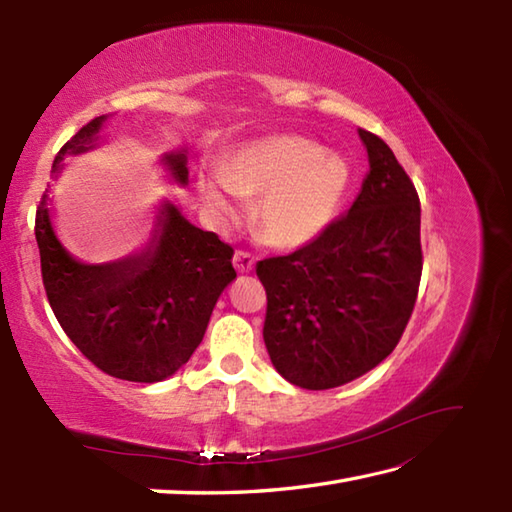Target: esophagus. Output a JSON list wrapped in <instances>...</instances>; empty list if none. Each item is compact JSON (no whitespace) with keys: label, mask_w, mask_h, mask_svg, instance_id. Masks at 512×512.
I'll return each mask as SVG.
<instances>
[{"label":"esophagus","mask_w":512,"mask_h":512,"mask_svg":"<svg viewBox=\"0 0 512 512\" xmlns=\"http://www.w3.org/2000/svg\"><path fill=\"white\" fill-rule=\"evenodd\" d=\"M233 266L237 268V273H250V270H253V266H255V257L250 255V253H246V250H237V253L233 255Z\"/></svg>","instance_id":"1"}]
</instances>
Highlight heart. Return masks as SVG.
I'll return each instance as SVG.
<instances>
[{
  "mask_svg": "<svg viewBox=\"0 0 512 512\" xmlns=\"http://www.w3.org/2000/svg\"><path fill=\"white\" fill-rule=\"evenodd\" d=\"M350 184L347 160L301 134L248 140L217 162V169L198 173L200 202L220 222H233L239 215L237 195H259L253 209L255 231L281 248H297L319 237L339 213Z\"/></svg>",
  "mask_w": 512,
  "mask_h": 512,
  "instance_id": "heart-1",
  "label": "heart"
}]
</instances>
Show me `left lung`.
Returning a JSON list of instances; mask_svg holds the SVG:
<instances>
[{
    "label": "left lung",
    "instance_id": "8db88e82",
    "mask_svg": "<svg viewBox=\"0 0 512 512\" xmlns=\"http://www.w3.org/2000/svg\"><path fill=\"white\" fill-rule=\"evenodd\" d=\"M369 173L352 209L295 253L257 262L264 343L288 383L332 389L394 352L422 275L420 200L385 140L358 129Z\"/></svg>",
    "mask_w": 512,
    "mask_h": 512
}]
</instances>
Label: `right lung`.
Wrapping results in <instances>:
<instances>
[{
	"instance_id": "obj_1",
	"label": "right lung",
	"mask_w": 512,
	"mask_h": 512,
	"mask_svg": "<svg viewBox=\"0 0 512 512\" xmlns=\"http://www.w3.org/2000/svg\"><path fill=\"white\" fill-rule=\"evenodd\" d=\"M107 118H94L61 147L52 162L54 180L65 158L101 145ZM160 165L173 184L187 187V147L162 154ZM50 193L48 184L37 206L35 235L43 286L63 332L114 378L160 383L176 374L202 343L222 290L237 277L233 248L193 226L165 198L143 248L114 262H81L54 231Z\"/></svg>"
}]
</instances>
